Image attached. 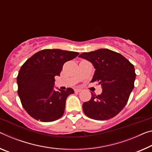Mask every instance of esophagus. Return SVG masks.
Listing matches in <instances>:
<instances>
[{"instance_id": "esophagus-1", "label": "esophagus", "mask_w": 152, "mask_h": 152, "mask_svg": "<svg viewBox=\"0 0 152 152\" xmlns=\"http://www.w3.org/2000/svg\"><path fill=\"white\" fill-rule=\"evenodd\" d=\"M81 91H82V89L81 88H77L75 89V90H74V91H75V93H80Z\"/></svg>"}]
</instances>
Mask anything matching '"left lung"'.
I'll return each mask as SVG.
<instances>
[{"instance_id": "8db88e82", "label": "left lung", "mask_w": 152, "mask_h": 152, "mask_svg": "<svg viewBox=\"0 0 152 152\" xmlns=\"http://www.w3.org/2000/svg\"><path fill=\"white\" fill-rule=\"evenodd\" d=\"M90 61L95 71L92 80L102 85V93L83 105L84 113L90 118L105 120L121 112L134 88L136 78L134 66L121 54L107 49L83 53L78 56Z\"/></svg>"}]
</instances>
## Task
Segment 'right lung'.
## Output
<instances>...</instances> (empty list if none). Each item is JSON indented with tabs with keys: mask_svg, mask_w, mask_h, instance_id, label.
I'll return each instance as SVG.
<instances>
[{
	"mask_svg": "<svg viewBox=\"0 0 152 152\" xmlns=\"http://www.w3.org/2000/svg\"><path fill=\"white\" fill-rule=\"evenodd\" d=\"M78 53L61 49H44L29 58L21 67L17 83L21 104L33 118L52 122L63 115L66 101L74 91H55V76H59L64 64Z\"/></svg>",
	"mask_w": 152,
	"mask_h": 152,
	"instance_id": "right-lung-1",
	"label": "right lung"
}]
</instances>
